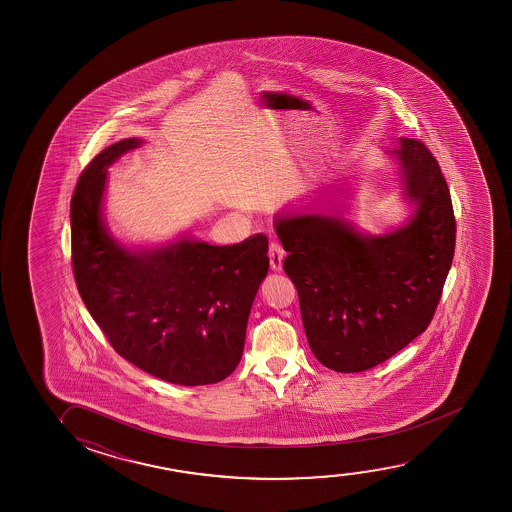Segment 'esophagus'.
<instances>
[{"label":"esophagus","instance_id":"obj_1","mask_svg":"<svg viewBox=\"0 0 512 512\" xmlns=\"http://www.w3.org/2000/svg\"><path fill=\"white\" fill-rule=\"evenodd\" d=\"M283 259H285V250L281 248L278 241H273L269 245V262H271L274 271H280L281 266H283Z\"/></svg>","mask_w":512,"mask_h":512}]
</instances>
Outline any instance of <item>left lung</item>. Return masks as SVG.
Masks as SVG:
<instances>
[{"mask_svg":"<svg viewBox=\"0 0 512 512\" xmlns=\"http://www.w3.org/2000/svg\"><path fill=\"white\" fill-rule=\"evenodd\" d=\"M393 154L414 206L397 231L362 234L327 215L276 220L309 348L332 371L372 369L425 332L455 255V213L439 162L413 138H400Z\"/></svg>","mask_w":512,"mask_h":512,"instance_id":"1","label":"left lung"}]
</instances>
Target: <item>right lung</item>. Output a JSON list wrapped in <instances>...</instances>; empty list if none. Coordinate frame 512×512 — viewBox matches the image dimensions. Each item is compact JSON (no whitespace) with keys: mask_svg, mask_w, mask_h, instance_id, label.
<instances>
[{"mask_svg":"<svg viewBox=\"0 0 512 512\" xmlns=\"http://www.w3.org/2000/svg\"><path fill=\"white\" fill-rule=\"evenodd\" d=\"M141 140L92 159L71 197V264L78 294L108 343L173 385H213L238 367L246 323L269 269L267 238L215 246L183 238L129 250L103 222L106 168Z\"/></svg>","mask_w":512,"mask_h":512,"instance_id":"add662e5","label":"right lung"}]
</instances>
